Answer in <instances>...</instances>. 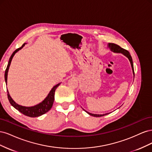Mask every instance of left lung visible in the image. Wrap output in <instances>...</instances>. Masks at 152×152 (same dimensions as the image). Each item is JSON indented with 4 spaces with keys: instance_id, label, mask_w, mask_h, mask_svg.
<instances>
[{
    "instance_id": "8db88e82",
    "label": "left lung",
    "mask_w": 152,
    "mask_h": 152,
    "mask_svg": "<svg viewBox=\"0 0 152 152\" xmlns=\"http://www.w3.org/2000/svg\"><path fill=\"white\" fill-rule=\"evenodd\" d=\"M108 47L111 49V50L112 51L115 52V53H122L123 54L125 55L126 56H127L128 58V59H129L130 63H131V65L132 66V72H133V74L134 75V66H133V62H132V57L131 56L130 53H129L128 50H127L126 49H124L123 48H122L121 46H119L118 45L115 44L114 43H108ZM87 113L89 114L91 116H93V117H102V116H104L106 115H107L108 113H105L103 115H98V114H93V113H91L86 112Z\"/></svg>"
}]
</instances>
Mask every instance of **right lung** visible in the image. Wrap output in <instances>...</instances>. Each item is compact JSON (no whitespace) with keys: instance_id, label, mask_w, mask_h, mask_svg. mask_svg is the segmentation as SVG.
<instances>
[{"instance_id":"1","label":"right lung","mask_w":152,"mask_h":152,"mask_svg":"<svg viewBox=\"0 0 152 152\" xmlns=\"http://www.w3.org/2000/svg\"><path fill=\"white\" fill-rule=\"evenodd\" d=\"M25 44H23L22 45V46L21 48H18L17 49H16L15 51L13 52V53L12 54V55L10 58V61H9V62H8V65H7V68L6 69V71H5V81H6V84H7L8 70H9V68H10V64H11V62L12 59L14 56V55H15V53L16 52H18V50L23 47ZM60 84L61 83H59L57 85L54 86L53 87V89L49 92V93L47 97L44 99V100H43L42 102L40 103L39 104L33 106V107H23V106L18 104L12 100L10 94H9L8 91H7V98L9 99V102H10V103H11V104L12 106V107L14 108H15L17 110H18V111L21 112V113L25 115L30 117H39L40 115H42L48 112L49 110H50V108H52L53 102H54V99L55 91H56L57 87L59 85H60Z\"/></svg>"}]
</instances>
